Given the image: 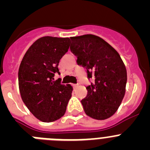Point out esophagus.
<instances>
[{
	"label": "esophagus",
	"mask_w": 150,
	"mask_h": 150,
	"mask_svg": "<svg viewBox=\"0 0 150 150\" xmlns=\"http://www.w3.org/2000/svg\"><path fill=\"white\" fill-rule=\"evenodd\" d=\"M78 86H79V85H78V84H74V88H76V87H77Z\"/></svg>",
	"instance_id": "34e87169"
}]
</instances>
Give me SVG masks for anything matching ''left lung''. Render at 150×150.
I'll use <instances>...</instances> for the list:
<instances>
[{"label":"left lung","mask_w":150,"mask_h":150,"mask_svg":"<svg viewBox=\"0 0 150 150\" xmlns=\"http://www.w3.org/2000/svg\"><path fill=\"white\" fill-rule=\"evenodd\" d=\"M71 50L78 64L86 67L95 83L87 86L81 100L87 116L98 120L108 119L117 111L125 93L126 67L120 54L104 40L93 34L72 37Z\"/></svg>","instance_id":"1"}]
</instances>
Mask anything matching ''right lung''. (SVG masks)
<instances>
[{
	"label": "right lung",
	"instance_id": "right-lung-1",
	"mask_svg": "<svg viewBox=\"0 0 150 150\" xmlns=\"http://www.w3.org/2000/svg\"><path fill=\"white\" fill-rule=\"evenodd\" d=\"M70 38L43 37L27 50L18 69V88L28 109L44 122L64 115L73 87L54 81L59 61L67 52Z\"/></svg>",
	"mask_w": 150,
	"mask_h": 150
}]
</instances>
